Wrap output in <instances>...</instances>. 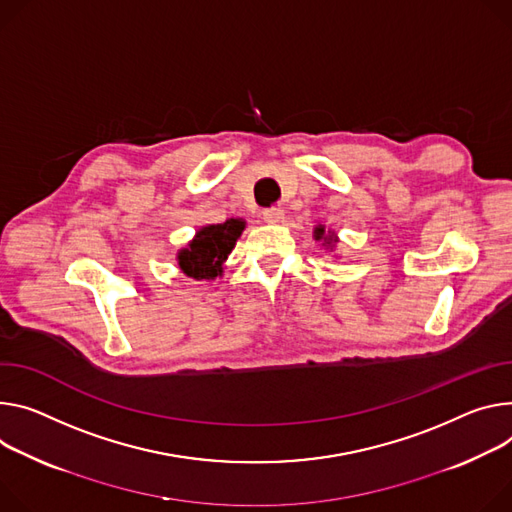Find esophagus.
<instances>
[{
	"label": "esophagus",
	"mask_w": 512,
	"mask_h": 512,
	"mask_svg": "<svg viewBox=\"0 0 512 512\" xmlns=\"http://www.w3.org/2000/svg\"><path fill=\"white\" fill-rule=\"evenodd\" d=\"M263 218H265V222H269V224H277V222H282L284 210L277 208V206L265 208V210H263Z\"/></svg>",
	"instance_id": "1"
}]
</instances>
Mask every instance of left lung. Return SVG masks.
Here are the masks:
<instances>
[{"label":"left lung","instance_id":"left-lung-1","mask_svg":"<svg viewBox=\"0 0 512 512\" xmlns=\"http://www.w3.org/2000/svg\"><path fill=\"white\" fill-rule=\"evenodd\" d=\"M314 241L316 243H320L324 249H335L337 247V243H339V237H337V232L335 230H327L324 228V224H318V226H314Z\"/></svg>","mask_w":512,"mask_h":512}]
</instances>
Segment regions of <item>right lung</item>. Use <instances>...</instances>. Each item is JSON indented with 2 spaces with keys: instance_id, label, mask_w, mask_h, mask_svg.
Returning a JSON list of instances; mask_svg holds the SVG:
<instances>
[{
  "instance_id": "right-lung-1",
  "label": "right lung",
  "mask_w": 512,
  "mask_h": 512,
  "mask_svg": "<svg viewBox=\"0 0 512 512\" xmlns=\"http://www.w3.org/2000/svg\"><path fill=\"white\" fill-rule=\"evenodd\" d=\"M247 222L243 218H228L220 224H206L196 230L194 239L177 251V265L183 275L192 280L214 282L224 271V261L235 249Z\"/></svg>"
}]
</instances>
